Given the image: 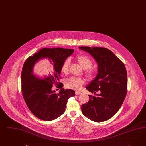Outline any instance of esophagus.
<instances>
[{
    "instance_id": "1",
    "label": "esophagus",
    "mask_w": 146,
    "mask_h": 146,
    "mask_svg": "<svg viewBox=\"0 0 146 146\" xmlns=\"http://www.w3.org/2000/svg\"><path fill=\"white\" fill-rule=\"evenodd\" d=\"M75 95H81V92H77V91H76L75 93Z\"/></svg>"
}]
</instances>
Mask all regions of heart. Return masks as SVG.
Wrapping results in <instances>:
<instances>
[{
	"label": "heart",
	"instance_id": "1",
	"mask_svg": "<svg viewBox=\"0 0 146 146\" xmlns=\"http://www.w3.org/2000/svg\"><path fill=\"white\" fill-rule=\"evenodd\" d=\"M75 60L79 63L84 70V73L87 78L89 79H93L96 75V71L92 68L93 62L87 56L78 54L75 56ZM70 68V60L66 59L61 66V71L64 74H67L69 72ZM84 83V80L81 78L72 76L67 80L65 82V86L67 88L79 90Z\"/></svg>",
	"mask_w": 146,
	"mask_h": 146
}]
</instances>
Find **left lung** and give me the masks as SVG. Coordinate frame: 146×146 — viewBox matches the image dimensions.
Segmentation results:
<instances>
[{
    "label": "left lung",
    "instance_id": "obj_1",
    "mask_svg": "<svg viewBox=\"0 0 146 146\" xmlns=\"http://www.w3.org/2000/svg\"><path fill=\"white\" fill-rule=\"evenodd\" d=\"M89 52L98 64V74L86 89L95 96L89 95V100L83 104V114L96 122L112 117L119 110L126 97L127 76L121 60L110 50L103 47H80ZM100 91V94L96 92Z\"/></svg>",
    "mask_w": 146,
    "mask_h": 146
}]
</instances>
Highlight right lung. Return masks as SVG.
<instances>
[{"instance_id": "1", "label": "right lung", "mask_w": 146, "mask_h": 146, "mask_svg": "<svg viewBox=\"0 0 146 146\" xmlns=\"http://www.w3.org/2000/svg\"><path fill=\"white\" fill-rule=\"evenodd\" d=\"M72 49L43 48L29 57L24 63L21 73V88L24 100L29 110L45 121H50L61 116L65 111L68 99L75 96V91L64 89L59 81L63 62L73 52ZM48 58L52 61L53 71L43 79L33 74V67L39 59ZM54 84L60 88L57 94L52 91Z\"/></svg>"}]
</instances>
